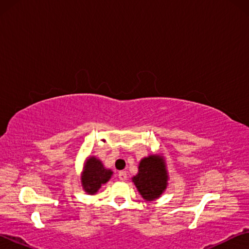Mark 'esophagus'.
Returning <instances> with one entry per match:
<instances>
[{
	"label": "esophagus",
	"instance_id": "34e87169",
	"mask_svg": "<svg viewBox=\"0 0 249 249\" xmlns=\"http://www.w3.org/2000/svg\"><path fill=\"white\" fill-rule=\"evenodd\" d=\"M119 179L121 181H125L126 179H127V174H126L125 171H120L119 172Z\"/></svg>",
	"mask_w": 249,
	"mask_h": 249
}]
</instances>
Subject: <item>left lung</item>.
Returning a JSON list of instances; mask_svg holds the SVG:
<instances>
[{
    "mask_svg": "<svg viewBox=\"0 0 249 249\" xmlns=\"http://www.w3.org/2000/svg\"><path fill=\"white\" fill-rule=\"evenodd\" d=\"M132 179L138 192L146 201L158 199L168 185V174L163 157L150 155L142 158L138 166V174Z\"/></svg>",
    "mask_w": 249,
    "mask_h": 249,
    "instance_id": "1",
    "label": "left lung"
}]
</instances>
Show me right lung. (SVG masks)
I'll use <instances>...</instances> for the list:
<instances>
[{
    "mask_svg": "<svg viewBox=\"0 0 249 249\" xmlns=\"http://www.w3.org/2000/svg\"><path fill=\"white\" fill-rule=\"evenodd\" d=\"M113 171L104 168L102 161L96 157H89L84 165L81 182L84 191L89 195H95L101 185L111 179Z\"/></svg>",
    "mask_w": 249,
    "mask_h": 249,
    "instance_id": "right-lung-1",
    "label": "right lung"
}]
</instances>
